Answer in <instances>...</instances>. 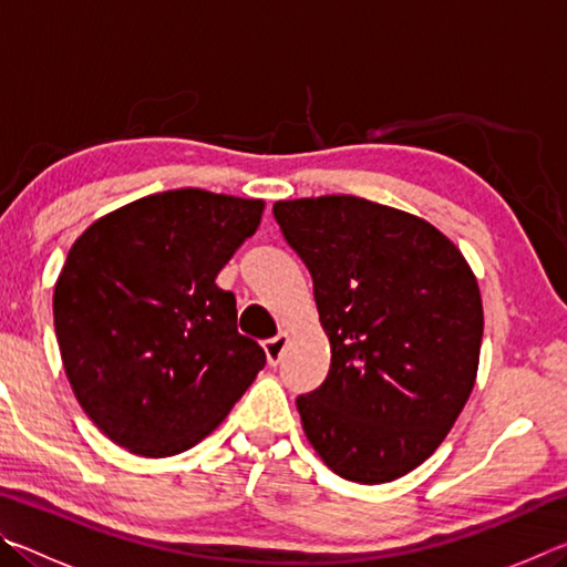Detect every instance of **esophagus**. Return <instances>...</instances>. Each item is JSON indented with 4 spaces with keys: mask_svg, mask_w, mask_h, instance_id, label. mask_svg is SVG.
<instances>
[{
    "mask_svg": "<svg viewBox=\"0 0 567 567\" xmlns=\"http://www.w3.org/2000/svg\"><path fill=\"white\" fill-rule=\"evenodd\" d=\"M287 340H290V334L280 332V334H275V338L262 342V348L267 352V360H270V364H277V362L282 360V352L287 348Z\"/></svg>",
    "mask_w": 567,
    "mask_h": 567,
    "instance_id": "esophagus-1",
    "label": "esophagus"
}]
</instances>
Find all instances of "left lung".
<instances>
[{
    "label": "left lung",
    "mask_w": 567,
    "mask_h": 567,
    "mask_svg": "<svg viewBox=\"0 0 567 567\" xmlns=\"http://www.w3.org/2000/svg\"><path fill=\"white\" fill-rule=\"evenodd\" d=\"M312 275L330 372L297 398L305 435L340 477L408 475L435 453L473 392L483 302L475 275L425 219L352 195L275 203Z\"/></svg>",
    "instance_id": "1"
}]
</instances>
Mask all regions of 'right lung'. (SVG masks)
<instances>
[{
    "instance_id": "1",
    "label": "right lung",
    "mask_w": 567,
    "mask_h": 567,
    "mask_svg": "<svg viewBox=\"0 0 567 567\" xmlns=\"http://www.w3.org/2000/svg\"><path fill=\"white\" fill-rule=\"evenodd\" d=\"M260 199L169 189L104 215L72 245L54 330L82 410L112 443L167 457L223 422L265 368L215 285L255 235Z\"/></svg>"
}]
</instances>
